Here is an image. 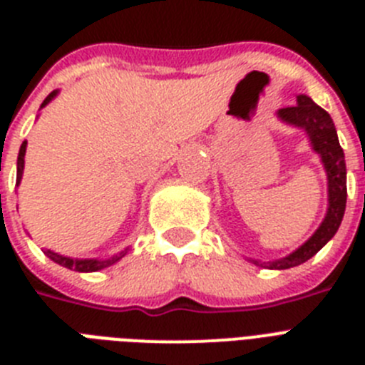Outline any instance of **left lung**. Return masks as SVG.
Returning <instances> with one entry per match:
<instances>
[{
	"mask_svg": "<svg viewBox=\"0 0 365 365\" xmlns=\"http://www.w3.org/2000/svg\"><path fill=\"white\" fill-rule=\"evenodd\" d=\"M276 117L285 124L294 125L307 133L311 148L318 153L325 173H327V212L314 234L302 247L296 248L294 252L279 257V259L261 261L247 257L250 263L263 267V269L285 270L311 259L320 248H324L334 237L341 225V219H344V212H346L347 172L346 157H344V150L340 148L333 118L325 109L312 102V98H309L307 95H298L296 104L291 108L278 109Z\"/></svg>",
	"mask_w": 365,
	"mask_h": 365,
	"instance_id": "obj_1",
	"label": "left lung"
}]
</instances>
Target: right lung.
<instances>
[{"instance_id": "right-lung-1", "label": "right lung", "mask_w": 365, "mask_h": 365, "mask_svg": "<svg viewBox=\"0 0 365 365\" xmlns=\"http://www.w3.org/2000/svg\"><path fill=\"white\" fill-rule=\"evenodd\" d=\"M58 89L56 91L51 93L47 98L43 100V104L40 106V109H43L45 106L49 104L51 100H54L58 96ZM25 151H27V140H25L24 144H21V148H19V153H18V172H16V186H19V182H21V177H24V168H25ZM128 250H130V247L124 248V250H120V252L113 254L111 257H104V259H98V257H69V256H62V254L54 252V250H49V248H45L43 254L49 259H53L54 263H58V265L66 267V269H71V270H76V272H98V270L102 269H108V267L115 265L117 261H120L122 257L128 254Z\"/></svg>"}]
</instances>
